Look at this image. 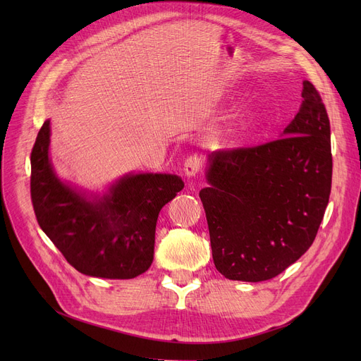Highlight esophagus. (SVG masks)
Here are the masks:
<instances>
[{
	"label": "esophagus",
	"instance_id": "esophagus-1",
	"mask_svg": "<svg viewBox=\"0 0 361 361\" xmlns=\"http://www.w3.org/2000/svg\"><path fill=\"white\" fill-rule=\"evenodd\" d=\"M202 166H203V158L200 155H196V154L190 155L184 162V173L188 177H193V176L200 173Z\"/></svg>",
	"mask_w": 361,
	"mask_h": 361
}]
</instances>
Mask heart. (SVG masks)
Wrapping results in <instances>:
<instances>
[{"label": "heart", "instance_id": "b5f03b06", "mask_svg": "<svg viewBox=\"0 0 361 361\" xmlns=\"http://www.w3.org/2000/svg\"><path fill=\"white\" fill-rule=\"evenodd\" d=\"M238 124H240L241 128H247V127L250 126V117H249V116L241 117V120L238 121Z\"/></svg>", "mask_w": 361, "mask_h": 361}]
</instances>
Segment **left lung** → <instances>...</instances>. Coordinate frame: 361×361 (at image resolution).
Instances as JSON below:
<instances>
[{
    "instance_id": "obj_1",
    "label": "left lung",
    "mask_w": 361,
    "mask_h": 361,
    "mask_svg": "<svg viewBox=\"0 0 361 361\" xmlns=\"http://www.w3.org/2000/svg\"><path fill=\"white\" fill-rule=\"evenodd\" d=\"M302 102L283 137L209 155L200 190L215 268L225 278H275L313 244L332 184L329 117L316 87L302 82Z\"/></svg>"
}]
</instances>
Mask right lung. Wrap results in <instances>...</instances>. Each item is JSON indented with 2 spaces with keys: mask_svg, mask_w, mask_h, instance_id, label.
Wrapping results in <instances>:
<instances>
[{
  "mask_svg": "<svg viewBox=\"0 0 361 361\" xmlns=\"http://www.w3.org/2000/svg\"><path fill=\"white\" fill-rule=\"evenodd\" d=\"M49 120L30 154V197L37 224L79 272L108 279H131L154 260L155 228L162 206L184 183L169 174L124 177L104 199L89 200L54 174Z\"/></svg>",
  "mask_w": 361,
  "mask_h": 361,
  "instance_id": "add662e5",
  "label": "right lung"
}]
</instances>
